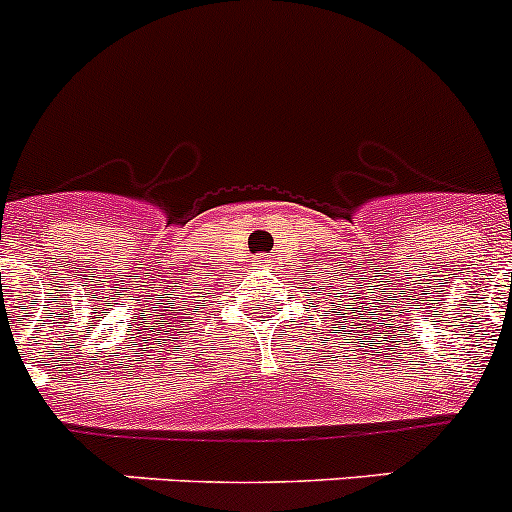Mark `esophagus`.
<instances>
[{
    "label": "esophagus",
    "instance_id": "1",
    "mask_svg": "<svg viewBox=\"0 0 512 512\" xmlns=\"http://www.w3.org/2000/svg\"><path fill=\"white\" fill-rule=\"evenodd\" d=\"M257 265H270V262H272V257L270 255H257Z\"/></svg>",
    "mask_w": 512,
    "mask_h": 512
}]
</instances>
